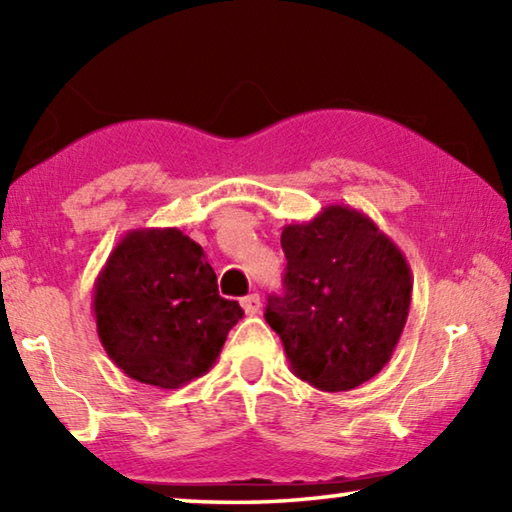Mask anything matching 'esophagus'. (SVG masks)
<instances>
[{
	"instance_id": "obj_1",
	"label": "esophagus",
	"mask_w": 512,
	"mask_h": 512,
	"mask_svg": "<svg viewBox=\"0 0 512 512\" xmlns=\"http://www.w3.org/2000/svg\"><path fill=\"white\" fill-rule=\"evenodd\" d=\"M241 307H244L248 316H257L259 309H262V300H259L257 293H250V296L241 298Z\"/></svg>"
}]
</instances>
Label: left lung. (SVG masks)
Instances as JSON below:
<instances>
[{
    "instance_id": "1",
    "label": "left lung",
    "mask_w": 512,
    "mask_h": 512,
    "mask_svg": "<svg viewBox=\"0 0 512 512\" xmlns=\"http://www.w3.org/2000/svg\"><path fill=\"white\" fill-rule=\"evenodd\" d=\"M284 293L266 323L293 375L327 393L352 391L393 357L411 305V268L391 237L348 205H327L282 230Z\"/></svg>"
}]
</instances>
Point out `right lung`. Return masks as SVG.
<instances>
[{
    "mask_svg": "<svg viewBox=\"0 0 512 512\" xmlns=\"http://www.w3.org/2000/svg\"><path fill=\"white\" fill-rule=\"evenodd\" d=\"M92 309L115 366L164 391L203 377L244 316L219 296L203 248L178 228L126 232L94 282Z\"/></svg>",
    "mask_w": 512,
    "mask_h": 512,
    "instance_id": "obj_1",
    "label": "right lung"
}]
</instances>
